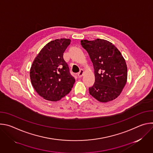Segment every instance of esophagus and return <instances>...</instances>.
<instances>
[{"instance_id": "obj_1", "label": "esophagus", "mask_w": 153, "mask_h": 153, "mask_svg": "<svg viewBox=\"0 0 153 153\" xmlns=\"http://www.w3.org/2000/svg\"><path fill=\"white\" fill-rule=\"evenodd\" d=\"M83 73H84V71H83V70H80V71L79 72V73H78V74H77V76H78V77H79V78H80V77H82V76H83Z\"/></svg>"}]
</instances>
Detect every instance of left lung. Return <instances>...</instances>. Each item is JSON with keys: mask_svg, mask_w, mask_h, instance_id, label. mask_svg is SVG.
<instances>
[{"mask_svg": "<svg viewBox=\"0 0 153 153\" xmlns=\"http://www.w3.org/2000/svg\"><path fill=\"white\" fill-rule=\"evenodd\" d=\"M93 64L95 82L90 94L101 102L117 98L127 80V67L120 52L112 43L97 39L80 41Z\"/></svg>", "mask_w": 153, "mask_h": 153, "instance_id": "obj_1", "label": "left lung"}]
</instances>
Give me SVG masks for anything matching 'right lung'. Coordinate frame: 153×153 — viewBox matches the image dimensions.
<instances>
[{"label": "right lung", "mask_w": 153, "mask_h": 153, "mask_svg": "<svg viewBox=\"0 0 153 153\" xmlns=\"http://www.w3.org/2000/svg\"><path fill=\"white\" fill-rule=\"evenodd\" d=\"M70 42L69 39L51 41L41 50L33 62L30 70L32 85L46 100H59L71 91L75 82L63 57Z\"/></svg>", "instance_id": "1"}]
</instances>
